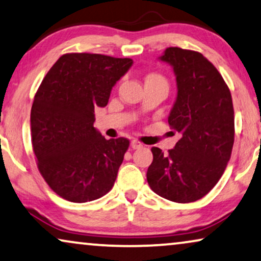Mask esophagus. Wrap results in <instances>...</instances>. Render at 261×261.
<instances>
[{
    "label": "esophagus",
    "instance_id": "1",
    "mask_svg": "<svg viewBox=\"0 0 261 261\" xmlns=\"http://www.w3.org/2000/svg\"><path fill=\"white\" fill-rule=\"evenodd\" d=\"M130 147L133 148V149H139V148L144 147V145H142L141 142L137 141V140H132V141H130Z\"/></svg>",
    "mask_w": 261,
    "mask_h": 261
}]
</instances>
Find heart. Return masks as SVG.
I'll use <instances>...</instances> for the list:
<instances>
[{"label": "heart", "instance_id": "heart-1", "mask_svg": "<svg viewBox=\"0 0 261 261\" xmlns=\"http://www.w3.org/2000/svg\"><path fill=\"white\" fill-rule=\"evenodd\" d=\"M146 81H162V82H164V83H165V81H164V78L158 76V74H151V76H148L147 78H146ZM165 84H166V83H165Z\"/></svg>", "mask_w": 261, "mask_h": 261}]
</instances>
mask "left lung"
Masks as SVG:
<instances>
[{"label": "left lung", "mask_w": 261, "mask_h": 261, "mask_svg": "<svg viewBox=\"0 0 261 261\" xmlns=\"http://www.w3.org/2000/svg\"><path fill=\"white\" fill-rule=\"evenodd\" d=\"M159 60L173 69L177 96L169 114L171 129L180 139L164 154L152 147L147 181L160 197L195 202L220 180L234 144L231 95L216 67L201 53L169 47Z\"/></svg>", "instance_id": "obj_1"}]
</instances>
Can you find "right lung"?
I'll return each instance as SVG.
<instances>
[{
	"label": "right lung",
	"instance_id": "add662e5",
	"mask_svg": "<svg viewBox=\"0 0 261 261\" xmlns=\"http://www.w3.org/2000/svg\"><path fill=\"white\" fill-rule=\"evenodd\" d=\"M129 58L69 53L41 82L31 110L33 151L49 188L70 202L94 201L112 190L129 140L107 139L94 127L95 108L108 105Z\"/></svg>",
	"mask_w": 261,
	"mask_h": 261
}]
</instances>
